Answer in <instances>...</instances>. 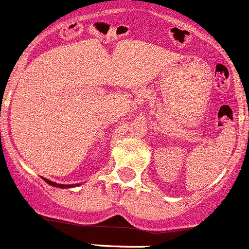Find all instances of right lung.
Wrapping results in <instances>:
<instances>
[{"instance_id":"add662e5","label":"right lung","mask_w":249,"mask_h":249,"mask_svg":"<svg viewBox=\"0 0 249 249\" xmlns=\"http://www.w3.org/2000/svg\"><path fill=\"white\" fill-rule=\"evenodd\" d=\"M43 179H44V181H45V182H48V184H49V185H52V186H55V188L67 189V188H72V186H74V185H63V184H56V182L52 181V180H48V179H45V178H43Z\"/></svg>"}]
</instances>
